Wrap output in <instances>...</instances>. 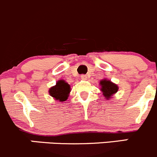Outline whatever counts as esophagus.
Here are the masks:
<instances>
[{
  "label": "esophagus",
  "instance_id": "esophagus-1",
  "mask_svg": "<svg viewBox=\"0 0 157 157\" xmlns=\"http://www.w3.org/2000/svg\"><path fill=\"white\" fill-rule=\"evenodd\" d=\"M81 78H82V79H86L87 75H81Z\"/></svg>",
  "mask_w": 157,
  "mask_h": 157
}]
</instances>
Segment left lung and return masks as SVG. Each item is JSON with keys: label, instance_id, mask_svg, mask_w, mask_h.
<instances>
[{"label": "left lung", "instance_id": "8db88e82", "mask_svg": "<svg viewBox=\"0 0 157 157\" xmlns=\"http://www.w3.org/2000/svg\"><path fill=\"white\" fill-rule=\"evenodd\" d=\"M100 85H101V90L103 91V94L105 95V98H107V99H109L111 96L117 92L118 90V87L117 85L106 79L101 81Z\"/></svg>", "mask_w": 157, "mask_h": 157}]
</instances>
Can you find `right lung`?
<instances>
[{
  "label": "right lung",
  "mask_w": 157,
  "mask_h": 157,
  "mask_svg": "<svg viewBox=\"0 0 157 157\" xmlns=\"http://www.w3.org/2000/svg\"><path fill=\"white\" fill-rule=\"evenodd\" d=\"M70 92V86L68 83L63 80L58 81L55 86L49 89V94L56 100L64 101L69 97Z\"/></svg>",
  "instance_id": "add662e5"
}]
</instances>
